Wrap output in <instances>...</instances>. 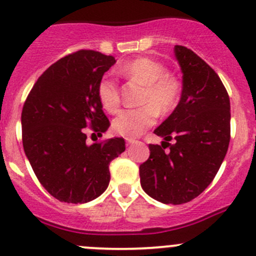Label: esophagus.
Segmentation results:
<instances>
[{
	"mask_svg": "<svg viewBox=\"0 0 256 256\" xmlns=\"http://www.w3.org/2000/svg\"><path fill=\"white\" fill-rule=\"evenodd\" d=\"M135 142V138H126V144H134Z\"/></svg>",
	"mask_w": 256,
	"mask_h": 256,
	"instance_id": "34e87169",
	"label": "esophagus"
}]
</instances>
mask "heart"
<instances>
[{"label":"heart","instance_id":"b5f03b06","mask_svg":"<svg viewBox=\"0 0 256 256\" xmlns=\"http://www.w3.org/2000/svg\"><path fill=\"white\" fill-rule=\"evenodd\" d=\"M118 72L126 78L135 79L144 85L141 98L144 106L121 110L112 120V128L116 134L125 138H136L156 122L157 112L166 115L174 112L180 102L182 85L176 76H170L164 64L147 56L126 62ZM96 94L106 112H115L118 110L120 92L114 76L106 74L99 80Z\"/></svg>","mask_w":256,"mask_h":256}]
</instances>
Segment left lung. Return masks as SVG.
I'll list each match as a JSON object with an SVG mask.
<instances>
[{
	"instance_id": "obj_1",
	"label": "left lung",
	"mask_w": 256,
	"mask_h": 256,
	"mask_svg": "<svg viewBox=\"0 0 256 256\" xmlns=\"http://www.w3.org/2000/svg\"><path fill=\"white\" fill-rule=\"evenodd\" d=\"M182 70V94L174 112L154 130L140 166L141 187L164 204L194 200L216 177L230 141V102L218 74L194 52L174 46ZM174 138L175 144H169Z\"/></svg>"
}]
</instances>
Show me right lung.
I'll list each match as a JSON object with an SVG mask.
<instances>
[{
  "mask_svg": "<svg viewBox=\"0 0 256 256\" xmlns=\"http://www.w3.org/2000/svg\"><path fill=\"white\" fill-rule=\"evenodd\" d=\"M116 63L112 56L78 50L38 78L23 105L24 154L40 184L60 202L86 203L105 192L109 164L125 151L114 138L88 144L85 128L98 136L110 122L98 99V82Z\"/></svg>",
  "mask_w": 256,
  "mask_h": 256,
  "instance_id": "right-lung-1",
  "label": "right lung"
}]
</instances>
